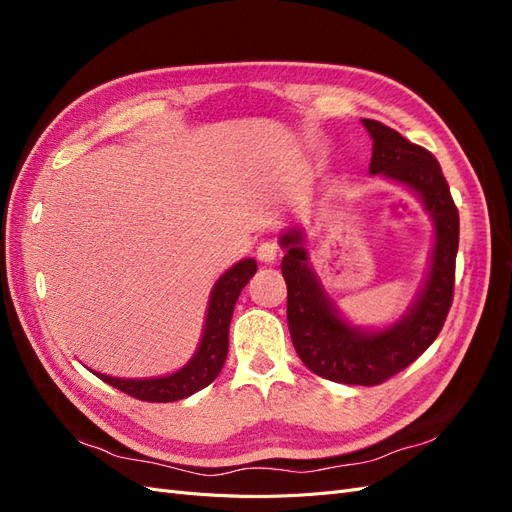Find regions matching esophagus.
Instances as JSON below:
<instances>
[{
    "label": "esophagus",
    "mask_w": 512,
    "mask_h": 512,
    "mask_svg": "<svg viewBox=\"0 0 512 512\" xmlns=\"http://www.w3.org/2000/svg\"><path fill=\"white\" fill-rule=\"evenodd\" d=\"M256 258L262 262V265H273L277 260V245L273 241H262L256 250Z\"/></svg>",
    "instance_id": "esophagus-1"
}]
</instances>
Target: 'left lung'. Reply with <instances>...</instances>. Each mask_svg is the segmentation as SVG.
Wrapping results in <instances>:
<instances>
[{"mask_svg": "<svg viewBox=\"0 0 512 512\" xmlns=\"http://www.w3.org/2000/svg\"><path fill=\"white\" fill-rule=\"evenodd\" d=\"M371 141L369 175L404 185L433 222V247L425 282L393 324L365 329L348 322L309 265L305 232L294 226L280 237L282 275L288 286V329L299 359L314 374L374 386L414 363L438 337L453 303L459 213L438 160L393 128L361 119Z\"/></svg>", "mask_w": 512, "mask_h": 512, "instance_id": "8db88e82", "label": "left lung"}]
</instances>
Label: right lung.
<instances>
[{
	"label": "right lung",
	"mask_w": 512,
	"mask_h": 512,
	"mask_svg": "<svg viewBox=\"0 0 512 512\" xmlns=\"http://www.w3.org/2000/svg\"><path fill=\"white\" fill-rule=\"evenodd\" d=\"M258 265L254 258H243L237 265H232L220 280L215 282L203 324V335L192 359L181 369L173 371L168 376L158 378H113L94 371V374L115 389L128 393L136 399L153 401V404H166V401H179L194 395L196 391L209 386L224 367L228 354V329L230 318L235 312V303L241 290L250 282V277L256 273Z\"/></svg>",
	"instance_id": "right-lung-1"
}]
</instances>
